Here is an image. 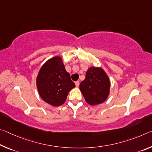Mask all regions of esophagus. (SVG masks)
Segmentation results:
<instances>
[{
	"label": "esophagus",
	"mask_w": 152,
	"mask_h": 152,
	"mask_svg": "<svg viewBox=\"0 0 152 152\" xmlns=\"http://www.w3.org/2000/svg\"><path fill=\"white\" fill-rule=\"evenodd\" d=\"M75 85H76V86H77V87H78V86H79V85H80V83H79L78 81H76V83H75Z\"/></svg>",
	"instance_id": "1"
}]
</instances>
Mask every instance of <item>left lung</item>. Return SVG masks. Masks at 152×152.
<instances>
[{
    "label": "left lung",
    "instance_id": "1",
    "mask_svg": "<svg viewBox=\"0 0 152 152\" xmlns=\"http://www.w3.org/2000/svg\"><path fill=\"white\" fill-rule=\"evenodd\" d=\"M109 77L101 67H91L85 79L80 84V90L86 103L91 105L100 104L107 99L110 94Z\"/></svg>",
    "mask_w": 152,
    "mask_h": 152
}]
</instances>
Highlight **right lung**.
Segmentation results:
<instances>
[{"label":"right lung","mask_w":152,"mask_h":152,"mask_svg":"<svg viewBox=\"0 0 152 152\" xmlns=\"http://www.w3.org/2000/svg\"><path fill=\"white\" fill-rule=\"evenodd\" d=\"M38 93L43 101L53 106H59L75 84L67 72L61 57L55 56L42 65L37 77Z\"/></svg>","instance_id":"1"}]
</instances>
